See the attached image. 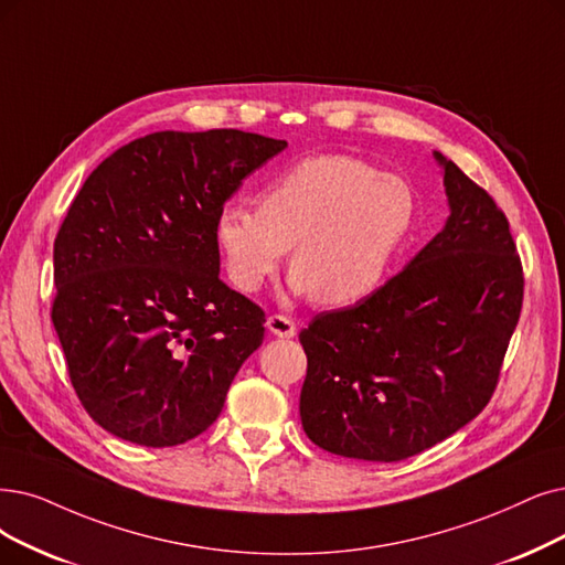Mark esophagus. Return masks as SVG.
I'll return each mask as SVG.
<instances>
[{
	"instance_id": "obj_1",
	"label": "esophagus",
	"mask_w": 565,
	"mask_h": 565,
	"mask_svg": "<svg viewBox=\"0 0 565 565\" xmlns=\"http://www.w3.org/2000/svg\"><path fill=\"white\" fill-rule=\"evenodd\" d=\"M266 327H268L270 333L278 335V338H295L297 335L295 320L287 318V315H280V312L270 315V318L266 320Z\"/></svg>"
}]
</instances>
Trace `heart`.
Instances as JSON below:
<instances>
[{
	"label": "heart",
	"instance_id": "1",
	"mask_svg": "<svg viewBox=\"0 0 565 565\" xmlns=\"http://www.w3.org/2000/svg\"><path fill=\"white\" fill-rule=\"evenodd\" d=\"M417 204L408 180L350 154L301 160L270 183L259 209L230 201L217 245L236 289L253 295L291 252V285L320 306L371 297L411 234Z\"/></svg>",
	"mask_w": 565,
	"mask_h": 565
}]
</instances>
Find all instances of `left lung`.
I'll use <instances>...</instances> for the list:
<instances>
[{"instance_id": "8db88e82", "label": "left lung", "mask_w": 565, "mask_h": 565, "mask_svg": "<svg viewBox=\"0 0 565 565\" xmlns=\"http://www.w3.org/2000/svg\"><path fill=\"white\" fill-rule=\"evenodd\" d=\"M449 217L411 264L359 303L315 315L299 413L327 452L401 461L489 403L524 299L505 213L440 152Z\"/></svg>"}]
</instances>
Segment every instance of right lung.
Wrapping results in <instances>:
<instances>
[{
	"mask_svg": "<svg viewBox=\"0 0 565 565\" xmlns=\"http://www.w3.org/2000/svg\"><path fill=\"white\" fill-rule=\"evenodd\" d=\"M287 141L154 131L87 175L55 238L51 318L87 415L146 447L217 419L264 310L220 280L217 215Z\"/></svg>",
	"mask_w": 565,
	"mask_h": 565,
	"instance_id": "right-lung-1",
	"label": "right lung"
}]
</instances>
